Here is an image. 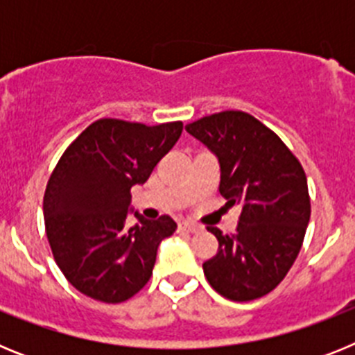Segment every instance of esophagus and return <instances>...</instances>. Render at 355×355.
I'll return each instance as SVG.
<instances>
[{
	"label": "esophagus",
	"mask_w": 355,
	"mask_h": 355,
	"mask_svg": "<svg viewBox=\"0 0 355 355\" xmlns=\"http://www.w3.org/2000/svg\"><path fill=\"white\" fill-rule=\"evenodd\" d=\"M180 229L181 231H187V233H200V231H202V227H200V225L192 224V222H181Z\"/></svg>",
	"instance_id": "esophagus-1"
}]
</instances>
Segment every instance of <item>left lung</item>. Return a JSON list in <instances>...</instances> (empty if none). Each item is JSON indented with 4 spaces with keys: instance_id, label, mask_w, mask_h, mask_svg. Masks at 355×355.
<instances>
[{
    "instance_id": "1",
    "label": "left lung",
    "mask_w": 355,
    "mask_h": 355,
    "mask_svg": "<svg viewBox=\"0 0 355 355\" xmlns=\"http://www.w3.org/2000/svg\"><path fill=\"white\" fill-rule=\"evenodd\" d=\"M184 130L218 158L227 206H241L234 234L208 227L218 250L202 263L206 279L229 300L259 299L286 277L302 247L311 216L306 172L283 140L245 112L208 115Z\"/></svg>"
}]
</instances>
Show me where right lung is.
I'll return each instance as SVG.
<instances>
[{"label":"right lung","instance_id":"obj_1","mask_svg":"<svg viewBox=\"0 0 355 355\" xmlns=\"http://www.w3.org/2000/svg\"><path fill=\"white\" fill-rule=\"evenodd\" d=\"M183 122L146 126L119 119L92 122L56 163L44 193V224L69 283L94 300L119 304L153 275L156 250L178 224L168 215L128 224L131 187L149 180L180 140Z\"/></svg>","mask_w":355,"mask_h":355}]
</instances>
